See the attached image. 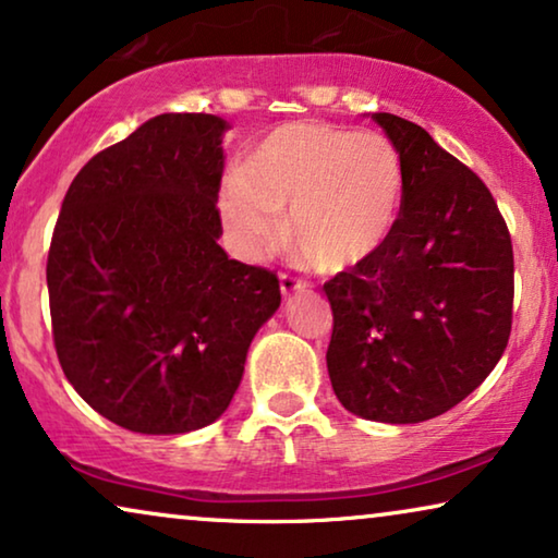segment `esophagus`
I'll return each instance as SVG.
<instances>
[{
    "instance_id": "obj_1",
    "label": "esophagus",
    "mask_w": 558,
    "mask_h": 558,
    "mask_svg": "<svg viewBox=\"0 0 558 558\" xmlns=\"http://www.w3.org/2000/svg\"><path fill=\"white\" fill-rule=\"evenodd\" d=\"M279 287H281V294L292 296V294H296V292H304V289H307V281L296 279V277H292V274H281V277H279Z\"/></svg>"
}]
</instances>
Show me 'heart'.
Wrapping results in <instances>:
<instances>
[{"label": "heart", "mask_w": 558, "mask_h": 558, "mask_svg": "<svg viewBox=\"0 0 558 558\" xmlns=\"http://www.w3.org/2000/svg\"><path fill=\"white\" fill-rule=\"evenodd\" d=\"M401 157L384 134L296 121L266 134L220 193L226 239L256 258L287 239L319 271H342L384 246L399 218Z\"/></svg>", "instance_id": "b5f03b06"}]
</instances>
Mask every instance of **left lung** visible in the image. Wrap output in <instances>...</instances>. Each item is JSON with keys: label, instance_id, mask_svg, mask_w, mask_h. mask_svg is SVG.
<instances>
[{"label": "left lung", "instance_id": "left-lung-1", "mask_svg": "<svg viewBox=\"0 0 558 558\" xmlns=\"http://www.w3.org/2000/svg\"><path fill=\"white\" fill-rule=\"evenodd\" d=\"M371 119L401 157V210L376 254L325 281L327 373L350 414L418 424L498 365L513 319V246L470 167L407 119Z\"/></svg>", "mask_w": 558, "mask_h": 558}]
</instances>
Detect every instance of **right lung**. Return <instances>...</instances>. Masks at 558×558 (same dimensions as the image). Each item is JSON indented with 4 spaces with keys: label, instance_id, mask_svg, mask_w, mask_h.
<instances>
[{
    "label": "right lung",
    "instance_id": "obj_1",
    "mask_svg": "<svg viewBox=\"0 0 558 558\" xmlns=\"http://www.w3.org/2000/svg\"><path fill=\"white\" fill-rule=\"evenodd\" d=\"M226 132L213 113L144 121L83 165L52 231L58 361L129 432L187 434L223 416L279 310L277 274L218 246Z\"/></svg>",
    "mask_w": 558,
    "mask_h": 558
}]
</instances>
